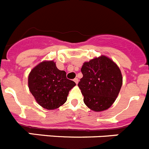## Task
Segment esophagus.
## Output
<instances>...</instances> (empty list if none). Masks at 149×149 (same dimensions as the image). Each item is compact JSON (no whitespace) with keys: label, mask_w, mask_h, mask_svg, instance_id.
Returning a JSON list of instances; mask_svg holds the SVG:
<instances>
[{"label":"esophagus","mask_w":149,"mask_h":149,"mask_svg":"<svg viewBox=\"0 0 149 149\" xmlns=\"http://www.w3.org/2000/svg\"><path fill=\"white\" fill-rule=\"evenodd\" d=\"M73 81H74L75 82H76V84H78V82H79V79L77 78H75L74 79H73Z\"/></svg>","instance_id":"esophagus-1"}]
</instances>
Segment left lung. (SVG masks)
I'll return each instance as SVG.
<instances>
[{
    "mask_svg": "<svg viewBox=\"0 0 149 149\" xmlns=\"http://www.w3.org/2000/svg\"><path fill=\"white\" fill-rule=\"evenodd\" d=\"M78 86L87 107L95 112L108 109L118 96L123 77L117 63L107 56L95 57L82 64Z\"/></svg>",
    "mask_w": 149,
    "mask_h": 149,
    "instance_id": "1",
    "label": "left lung"
}]
</instances>
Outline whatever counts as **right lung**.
Wrapping results in <instances>:
<instances>
[{
    "label": "right lung",
    "instance_id": "add662e5",
    "mask_svg": "<svg viewBox=\"0 0 149 149\" xmlns=\"http://www.w3.org/2000/svg\"><path fill=\"white\" fill-rule=\"evenodd\" d=\"M28 86L37 103L47 110H54L67 102L70 90L76 86L58 70L54 61H44L29 72Z\"/></svg>",
    "mask_w": 149,
    "mask_h": 149
}]
</instances>
